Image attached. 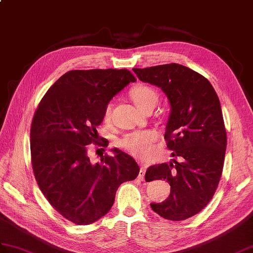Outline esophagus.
Returning <instances> with one entry per match:
<instances>
[{"instance_id":"esophagus-1","label":"esophagus","mask_w":253,"mask_h":253,"mask_svg":"<svg viewBox=\"0 0 253 253\" xmlns=\"http://www.w3.org/2000/svg\"><path fill=\"white\" fill-rule=\"evenodd\" d=\"M144 174H145V167L144 166H142L140 168V172H139V178L141 179V180H143L144 179Z\"/></svg>"}]
</instances>
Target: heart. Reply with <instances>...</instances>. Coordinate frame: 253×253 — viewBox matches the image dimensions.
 I'll return each instance as SVG.
<instances>
[{"label": "heart", "mask_w": 253, "mask_h": 253, "mask_svg": "<svg viewBox=\"0 0 253 253\" xmlns=\"http://www.w3.org/2000/svg\"><path fill=\"white\" fill-rule=\"evenodd\" d=\"M130 98L137 107L145 111L149 108H154L158 102V93L151 86L139 84L131 88ZM112 111V105L107 104L103 111L104 121H109ZM157 139V133L153 130L132 131L127 133L120 141L121 148L126 150L129 153L138 158H145L151 153V148Z\"/></svg>", "instance_id": "heart-1"}]
</instances>
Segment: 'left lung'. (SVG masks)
<instances>
[{"label":"left lung","instance_id":"left-lung-1","mask_svg":"<svg viewBox=\"0 0 253 253\" xmlns=\"http://www.w3.org/2000/svg\"><path fill=\"white\" fill-rule=\"evenodd\" d=\"M144 83L166 93L170 115L166 125L167 148L172 160L148 168L145 180H166L170 195L151 208L164 219L182 221L207 206L221 179L226 131L220 100L210 82L178 63L132 69Z\"/></svg>","mask_w":253,"mask_h":253}]
</instances>
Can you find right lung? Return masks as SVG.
<instances>
[{
  "mask_svg": "<svg viewBox=\"0 0 253 253\" xmlns=\"http://www.w3.org/2000/svg\"><path fill=\"white\" fill-rule=\"evenodd\" d=\"M136 78L126 69L72 70L55 82L35 111L31 163L40 190L58 212L79 225L107 214L119 186L137 178L140 168L117 149L93 164L88 144L99 143L96 127L110 100Z\"/></svg>",
  "mask_w": 253,
  "mask_h": 253,
  "instance_id": "obj_1",
  "label": "right lung"
}]
</instances>
